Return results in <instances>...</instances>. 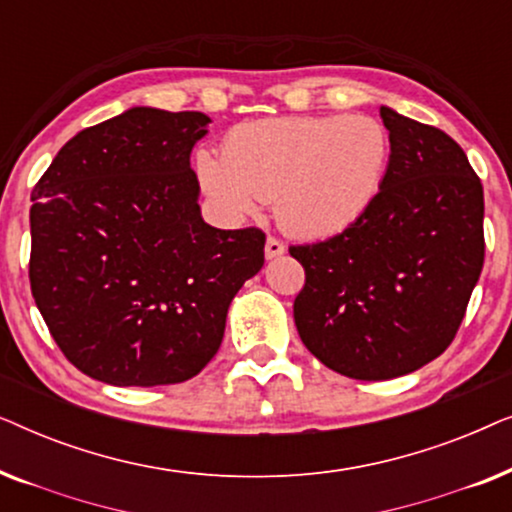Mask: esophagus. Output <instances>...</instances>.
<instances>
[{"instance_id": "34e87169", "label": "esophagus", "mask_w": 512, "mask_h": 512, "mask_svg": "<svg viewBox=\"0 0 512 512\" xmlns=\"http://www.w3.org/2000/svg\"><path fill=\"white\" fill-rule=\"evenodd\" d=\"M284 251H286V247L277 240V237H268V240H265V258H277V256H282Z\"/></svg>"}]
</instances>
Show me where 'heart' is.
<instances>
[{
  "label": "heart",
  "mask_w": 512,
  "mask_h": 512,
  "mask_svg": "<svg viewBox=\"0 0 512 512\" xmlns=\"http://www.w3.org/2000/svg\"><path fill=\"white\" fill-rule=\"evenodd\" d=\"M389 158V132L375 118L284 116L237 125L223 139V158L198 149L193 172L228 219L275 200L286 233L319 240L373 205Z\"/></svg>",
  "instance_id": "1"
}]
</instances>
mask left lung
Here are the masks:
<instances>
[{
    "label": "left lung",
    "mask_w": 512,
    "mask_h": 512,
    "mask_svg": "<svg viewBox=\"0 0 512 512\" xmlns=\"http://www.w3.org/2000/svg\"><path fill=\"white\" fill-rule=\"evenodd\" d=\"M391 158L380 193L342 233L298 244L303 345L352 380H391L450 347L485 263V195L443 130L380 107Z\"/></svg>",
    "instance_id": "left-lung-1"
}]
</instances>
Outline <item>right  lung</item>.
Returning a JSON list of instances; mask_svg holds the SVG:
<instances>
[{
  "label": "right lung",
  "instance_id": "right-lung-1",
  "mask_svg": "<svg viewBox=\"0 0 512 512\" xmlns=\"http://www.w3.org/2000/svg\"><path fill=\"white\" fill-rule=\"evenodd\" d=\"M200 111L135 107L58 151L32 191L30 286L62 354L114 387L186 382L219 352L265 233L202 221Z\"/></svg>",
  "mask_w": 512,
  "mask_h": 512
}]
</instances>
